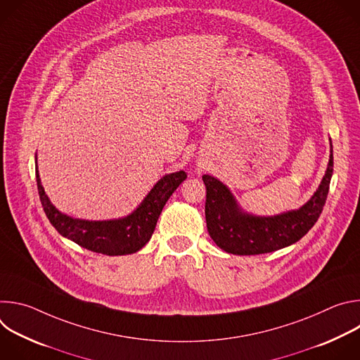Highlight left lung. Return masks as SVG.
Wrapping results in <instances>:
<instances>
[{
  "label": "left lung",
  "instance_id": "left-lung-1",
  "mask_svg": "<svg viewBox=\"0 0 360 360\" xmlns=\"http://www.w3.org/2000/svg\"><path fill=\"white\" fill-rule=\"evenodd\" d=\"M333 172V150L325 176L302 208L275 217H255L243 212L226 185L211 175H203L207 186L205 218L214 242L228 253L259 255L297 242L316 224L322 214Z\"/></svg>",
  "mask_w": 360,
  "mask_h": 360
}]
</instances>
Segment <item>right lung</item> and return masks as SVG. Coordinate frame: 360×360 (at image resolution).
Listing matches in <instances>:
<instances>
[{
	"mask_svg": "<svg viewBox=\"0 0 360 360\" xmlns=\"http://www.w3.org/2000/svg\"><path fill=\"white\" fill-rule=\"evenodd\" d=\"M35 176L42 208L51 225L64 238L71 239L88 250L117 256L135 253L146 245L155 231L157 221L167 200L185 181L186 174L179 171L165 175L150 189L131 215L111 221H84L61 214L45 195L38 167L35 168Z\"/></svg>",
	"mask_w": 360,
	"mask_h": 360,
	"instance_id": "add662e5",
	"label": "right lung"
}]
</instances>
